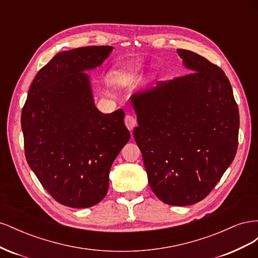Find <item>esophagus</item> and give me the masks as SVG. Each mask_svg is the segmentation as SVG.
Wrapping results in <instances>:
<instances>
[{
  "label": "esophagus",
  "instance_id": "obj_1",
  "mask_svg": "<svg viewBox=\"0 0 258 258\" xmlns=\"http://www.w3.org/2000/svg\"><path fill=\"white\" fill-rule=\"evenodd\" d=\"M124 123H126L127 128L132 131L134 128L137 126V118L135 116H131V115H127L124 117Z\"/></svg>",
  "mask_w": 258,
  "mask_h": 258
}]
</instances>
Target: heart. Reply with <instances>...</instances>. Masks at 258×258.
Returning a JSON list of instances; mask_svg holds the SVG:
<instances>
[{"label":"heart","mask_w":258,"mask_h":258,"mask_svg":"<svg viewBox=\"0 0 258 258\" xmlns=\"http://www.w3.org/2000/svg\"><path fill=\"white\" fill-rule=\"evenodd\" d=\"M143 66L139 61H130L127 63L114 67L108 77L112 84H120L122 82H128L141 74Z\"/></svg>","instance_id":"b5f03b06"}]
</instances>
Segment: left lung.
<instances>
[{"instance_id": "obj_1", "label": "left lung", "mask_w": 258, "mask_h": 258, "mask_svg": "<svg viewBox=\"0 0 258 258\" xmlns=\"http://www.w3.org/2000/svg\"><path fill=\"white\" fill-rule=\"evenodd\" d=\"M176 52L189 74L158 82L130 102L152 190L165 204L184 207L206 198L230 166L240 120L223 70L190 50Z\"/></svg>"}]
</instances>
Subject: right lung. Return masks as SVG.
<instances>
[{"mask_svg": "<svg viewBox=\"0 0 258 258\" xmlns=\"http://www.w3.org/2000/svg\"><path fill=\"white\" fill-rule=\"evenodd\" d=\"M112 46L57 53L33 80L22 108L26 158L59 204L95 206L108 189L112 163L130 139L119 108L103 114L95 105L90 76Z\"/></svg>", "mask_w": 258, "mask_h": 258, "instance_id": "right-lung-1", "label": "right lung"}]
</instances>
